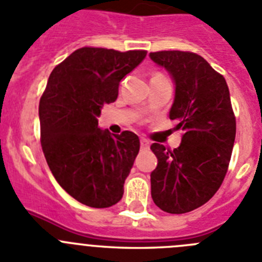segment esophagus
<instances>
[{
    "instance_id": "obj_1",
    "label": "esophagus",
    "mask_w": 262,
    "mask_h": 262,
    "mask_svg": "<svg viewBox=\"0 0 262 262\" xmlns=\"http://www.w3.org/2000/svg\"><path fill=\"white\" fill-rule=\"evenodd\" d=\"M150 147V142L145 138H141V149L142 150H149Z\"/></svg>"
}]
</instances>
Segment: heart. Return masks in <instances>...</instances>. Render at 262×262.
I'll return each mask as SVG.
<instances>
[{"label":"heart","mask_w":262,"mask_h":262,"mask_svg":"<svg viewBox=\"0 0 262 262\" xmlns=\"http://www.w3.org/2000/svg\"><path fill=\"white\" fill-rule=\"evenodd\" d=\"M156 76H162V75H159V74H157V75H154V77Z\"/></svg>","instance_id":"obj_1"}]
</instances>
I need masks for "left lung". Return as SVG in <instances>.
Returning a JSON list of instances; mask_svg holds the SVG:
<instances>
[{
	"label": "left lung",
	"instance_id": "obj_1",
	"mask_svg": "<svg viewBox=\"0 0 262 262\" xmlns=\"http://www.w3.org/2000/svg\"><path fill=\"white\" fill-rule=\"evenodd\" d=\"M150 59L175 83L170 120L183 130L177 149L153 144L151 198L165 212L186 213L207 203L222 186L231 161L236 118L226 79L195 52L157 51Z\"/></svg>",
	"mask_w": 262,
	"mask_h": 262
}]
</instances>
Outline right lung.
I'll use <instances>...</instances> for the list:
<instances>
[{"label":"right lung","mask_w":262,"mask_h":262,"mask_svg":"<svg viewBox=\"0 0 262 262\" xmlns=\"http://www.w3.org/2000/svg\"><path fill=\"white\" fill-rule=\"evenodd\" d=\"M146 56L144 50L81 47L52 70L39 101L40 144L47 165L77 202L106 208L120 202L140 151L133 132L99 128L104 104L116 101L118 85Z\"/></svg>","instance_id":"add662e5"}]
</instances>
